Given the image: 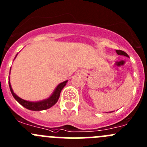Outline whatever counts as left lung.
<instances>
[{"label":"left lung","mask_w":147,"mask_h":147,"mask_svg":"<svg viewBox=\"0 0 147 147\" xmlns=\"http://www.w3.org/2000/svg\"><path fill=\"white\" fill-rule=\"evenodd\" d=\"M117 53L118 55H124V56H126V57H129L128 55L127 54V53H125V52L122 51V50H116Z\"/></svg>","instance_id":"8db88e82"}]
</instances>
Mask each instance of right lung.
<instances>
[{"label":"right lung","instance_id":"obj_1","mask_svg":"<svg viewBox=\"0 0 147 147\" xmlns=\"http://www.w3.org/2000/svg\"><path fill=\"white\" fill-rule=\"evenodd\" d=\"M67 82V80L65 81V82L60 83L56 89L55 90L53 94L49 97L48 99L45 100H42V101L40 102H29L26 101V100H23V99L20 98L19 97H18L16 94L14 93V92L13 91V89H12L11 85H10V80L8 81V83H9V87L10 92H11L12 94L14 97V98L17 100L22 106H23L24 107H26V109H30V110L32 111H40V110H44V109H47L50 108L51 107H53L56 102L58 100L59 97H60V92H61L62 90L63 89V87L66 85Z\"/></svg>","mask_w":147,"mask_h":147}]
</instances>
